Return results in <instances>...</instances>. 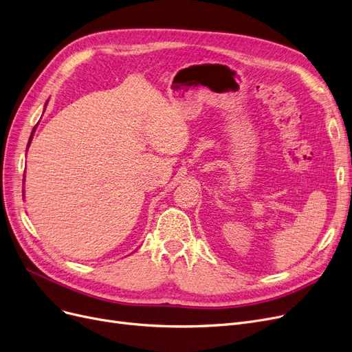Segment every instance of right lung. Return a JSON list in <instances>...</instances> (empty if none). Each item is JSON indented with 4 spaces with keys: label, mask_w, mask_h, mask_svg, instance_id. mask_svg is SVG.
<instances>
[{
    "label": "right lung",
    "mask_w": 352,
    "mask_h": 352,
    "mask_svg": "<svg viewBox=\"0 0 352 352\" xmlns=\"http://www.w3.org/2000/svg\"><path fill=\"white\" fill-rule=\"evenodd\" d=\"M36 129V128H34ZM34 129H33V132H32V136H30V140H28V145H30V142H32V138H33V133H34ZM27 145V146H28Z\"/></svg>",
    "instance_id": "obj_1"
}]
</instances>
